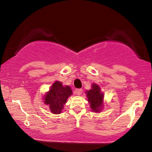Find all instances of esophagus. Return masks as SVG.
I'll list each match as a JSON object with an SVG mask.
<instances>
[{
    "label": "esophagus",
    "mask_w": 152,
    "mask_h": 152,
    "mask_svg": "<svg viewBox=\"0 0 152 152\" xmlns=\"http://www.w3.org/2000/svg\"><path fill=\"white\" fill-rule=\"evenodd\" d=\"M75 93L77 95H81L82 93V89H76L75 91Z\"/></svg>",
    "instance_id": "34e87169"
}]
</instances>
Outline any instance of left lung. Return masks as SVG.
<instances>
[{
	"instance_id": "obj_1",
	"label": "left lung",
	"mask_w": 152,
	"mask_h": 152,
	"mask_svg": "<svg viewBox=\"0 0 152 152\" xmlns=\"http://www.w3.org/2000/svg\"><path fill=\"white\" fill-rule=\"evenodd\" d=\"M86 95L92 111L101 112L104 108V93L101 92L100 86L92 83L91 89L86 91Z\"/></svg>"
}]
</instances>
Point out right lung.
I'll return each mask as SVG.
<instances>
[{
    "mask_svg": "<svg viewBox=\"0 0 152 152\" xmlns=\"http://www.w3.org/2000/svg\"><path fill=\"white\" fill-rule=\"evenodd\" d=\"M72 94V91L69 86H63L60 81H56L49 91L43 96L44 104L48 105L53 114H60L67 100Z\"/></svg>",
    "mask_w": 152,
    "mask_h": 152,
    "instance_id": "add662e5",
    "label": "right lung"
}]
</instances>
